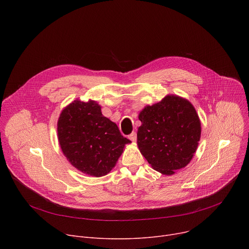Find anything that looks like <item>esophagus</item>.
<instances>
[{"instance_id":"34e87169","label":"esophagus","mask_w":249,"mask_h":249,"mask_svg":"<svg viewBox=\"0 0 249 249\" xmlns=\"http://www.w3.org/2000/svg\"><path fill=\"white\" fill-rule=\"evenodd\" d=\"M128 137H129V139H130V140L136 141V139H137V134H136V132H132V133L130 134Z\"/></svg>"}]
</instances>
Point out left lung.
<instances>
[{"label":"left lung","mask_w":249,"mask_h":249,"mask_svg":"<svg viewBox=\"0 0 249 249\" xmlns=\"http://www.w3.org/2000/svg\"><path fill=\"white\" fill-rule=\"evenodd\" d=\"M137 144L151 166L173 175L193 159L201 136V122L193 105L178 96H166L139 114Z\"/></svg>","instance_id":"obj_1"}]
</instances>
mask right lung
I'll return each instance as SVG.
<instances>
[{
    "instance_id": "obj_1",
    "label": "right lung",
    "mask_w": 249,
    "mask_h": 249,
    "mask_svg": "<svg viewBox=\"0 0 249 249\" xmlns=\"http://www.w3.org/2000/svg\"><path fill=\"white\" fill-rule=\"evenodd\" d=\"M57 134L69 161L82 173L97 178L111 172L125 144L131 142L102 115L94 101L70 104L59 116Z\"/></svg>"
}]
</instances>
